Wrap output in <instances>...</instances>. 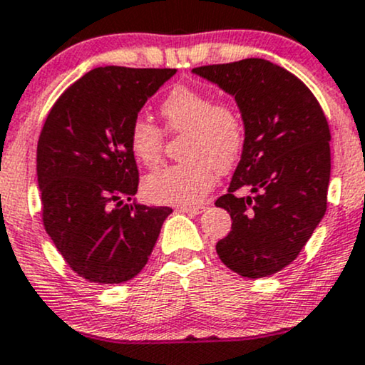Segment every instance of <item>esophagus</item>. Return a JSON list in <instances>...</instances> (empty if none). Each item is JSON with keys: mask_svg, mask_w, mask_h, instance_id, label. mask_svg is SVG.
I'll return each mask as SVG.
<instances>
[{"mask_svg": "<svg viewBox=\"0 0 365 365\" xmlns=\"http://www.w3.org/2000/svg\"><path fill=\"white\" fill-rule=\"evenodd\" d=\"M204 209H205L204 204H200V205H178V207H177L178 212L192 214V216H197V214H200Z\"/></svg>", "mask_w": 365, "mask_h": 365, "instance_id": "34e87169", "label": "esophagus"}]
</instances>
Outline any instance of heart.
Wrapping results in <instances>:
<instances>
[{
    "mask_svg": "<svg viewBox=\"0 0 365 365\" xmlns=\"http://www.w3.org/2000/svg\"><path fill=\"white\" fill-rule=\"evenodd\" d=\"M170 133L182 134L185 163L170 165L149 175L144 194L155 202L199 204L216 182V171H227L245 146L247 129L235 103L216 100L207 90L173 86L160 103ZM129 144L143 165L156 166L163 153V130L144 117L130 122Z\"/></svg>",
    "mask_w": 365,
    "mask_h": 365,
    "instance_id": "b5f03b06",
    "label": "heart"
}]
</instances>
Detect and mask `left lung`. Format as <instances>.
<instances>
[{"instance_id": "left-lung-1", "label": "left lung", "mask_w": 365, "mask_h": 365, "mask_svg": "<svg viewBox=\"0 0 365 365\" xmlns=\"http://www.w3.org/2000/svg\"><path fill=\"white\" fill-rule=\"evenodd\" d=\"M192 71L235 96L247 129L227 194L216 200L232 219L216 252L241 277H269L296 260L327 212V117L309 88L270 61L250 57ZM241 187L254 197L236 196Z\"/></svg>"}]
</instances>
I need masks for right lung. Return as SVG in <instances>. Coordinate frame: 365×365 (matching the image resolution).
Listing matches in <instances>:
<instances>
[{"label":"right lung","mask_w":365,"mask_h":365,"mask_svg":"<svg viewBox=\"0 0 365 365\" xmlns=\"http://www.w3.org/2000/svg\"><path fill=\"white\" fill-rule=\"evenodd\" d=\"M177 69L95 68L52 105L37 144L42 221L71 269L96 284L143 270L170 207L124 204L138 194L129 127Z\"/></svg>","instance_id":"right-lung-1"}]
</instances>
